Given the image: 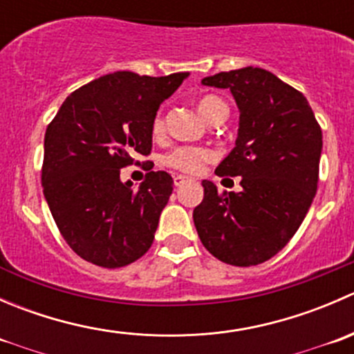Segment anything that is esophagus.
Returning <instances> with one entry per match:
<instances>
[{
	"label": "esophagus",
	"instance_id": "1",
	"mask_svg": "<svg viewBox=\"0 0 354 354\" xmlns=\"http://www.w3.org/2000/svg\"><path fill=\"white\" fill-rule=\"evenodd\" d=\"M188 178L187 176H181V174H176V176H174V185H176V187H183L185 183H188Z\"/></svg>",
	"mask_w": 354,
	"mask_h": 354
}]
</instances>
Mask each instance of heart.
Masks as SVG:
<instances>
[{
  "label": "heart",
  "instance_id": "heart-1",
  "mask_svg": "<svg viewBox=\"0 0 354 354\" xmlns=\"http://www.w3.org/2000/svg\"><path fill=\"white\" fill-rule=\"evenodd\" d=\"M198 113L202 114L203 120L210 121L214 118H217L219 114H226V104L221 101L217 95H203L198 99L197 102ZM164 131V120L160 114H157L152 121V133L156 137L162 135ZM214 159V154L209 149L203 147H192V145H183V147H176L174 151H171L169 154L164 157V164L173 169L181 171V173L187 174H197L205 167L207 162Z\"/></svg>",
  "mask_w": 354,
  "mask_h": 354
}]
</instances>
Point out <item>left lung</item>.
Instances as JSON below:
<instances>
[{
  "label": "left lung",
  "instance_id": "1",
  "mask_svg": "<svg viewBox=\"0 0 354 354\" xmlns=\"http://www.w3.org/2000/svg\"><path fill=\"white\" fill-rule=\"evenodd\" d=\"M202 84L230 88L240 109L236 145L216 173L241 176V192L219 194L203 180L195 227L221 262L257 266L288 245L312 205L322 130L305 95L262 68L221 71Z\"/></svg>",
  "mask_w": 354,
  "mask_h": 354
}]
</instances>
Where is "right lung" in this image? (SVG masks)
I'll return each mask as SVG.
<instances>
[{
  "label": "right lung",
  "mask_w": 354,
  "mask_h": 354,
  "mask_svg": "<svg viewBox=\"0 0 354 354\" xmlns=\"http://www.w3.org/2000/svg\"><path fill=\"white\" fill-rule=\"evenodd\" d=\"M188 71L147 77L114 71L65 99L44 137L42 188L59 233L87 262L106 269L140 259L173 194L166 171L135 190L121 167L152 151V121Z\"/></svg>",
  "instance_id": "add662e5"
}]
</instances>
